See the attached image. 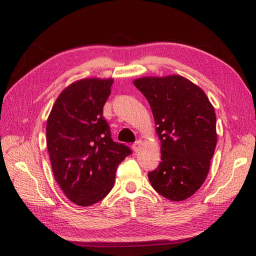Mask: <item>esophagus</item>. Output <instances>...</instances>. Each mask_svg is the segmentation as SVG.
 I'll return each mask as SVG.
<instances>
[{"label": "esophagus", "instance_id": "obj_1", "mask_svg": "<svg viewBox=\"0 0 256 256\" xmlns=\"http://www.w3.org/2000/svg\"><path fill=\"white\" fill-rule=\"evenodd\" d=\"M142 146H144V142H142V140H138L136 144L132 146V149L134 152H138V151L142 149Z\"/></svg>", "mask_w": 256, "mask_h": 256}]
</instances>
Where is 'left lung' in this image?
I'll return each mask as SVG.
<instances>
[{
	"label": "left lung",
	"mask_w": 256,
	"mask_h": 256,
	"mask_svg": "<svg viewBox=\"0 0 256 256\" xmlns=\"http://www.w3.org/2000/svg\"><path fill=\"white\" fill-rule=\"evenodd\" d=\"M152 110L162 162L148 174L156 192L184 201L201 188L216 144L214 108L200 86L177 74L133 81Z\"/></svg>",
	"instance_id": "8db88e82"
}]
</instances>
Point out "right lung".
Segmentation results:
<instances>
[{
	"label": "right lung",
	"mask_w": 256,
	"mask_h": 256,
	"mask_svg": "<svg viewBox=\"0 0 256 256\" xmlns=\"http://www.w3.org/2000/svg\"><path fill=\"white\" fill-rule=\"evenodd\" d=\"M114 79L72 82L56 99L47 118L46 144L56 182L68 200L89 206L110 192L118 164L131 154L114 142L102 108Z\"/></svg>",
	"instance_id": "right-lung-1"
}]
</instances>
